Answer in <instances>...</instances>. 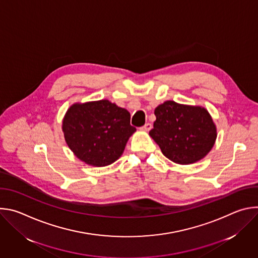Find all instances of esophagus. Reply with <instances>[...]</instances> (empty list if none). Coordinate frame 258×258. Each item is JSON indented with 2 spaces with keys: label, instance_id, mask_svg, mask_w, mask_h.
Instances as JSON below:
<instances>
[{
  "label": "esophagus",
  "instance_id": "obj_1",
  "mask_svg": "<svg viewBox=\"0 0 258 258\" xmlns=\"http://www.w3.org/2000/svg\"><path fill=\"white\" fill-rule=\"evenodd\" d=\"M151 128H152V124H151V123H149V122H148V123H146L144 126H142V127H141V130H142V131H144V132H149Z\"/></svg>",
  "mask_w": 258,
  "mask_h": 258
}]
</instances>
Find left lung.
Returning <instances> with one entry per match:
<instances>
[{
	"instance_id": "left-lung-1",
	"label": "left lung",
	"mask_w": 258,
	"mask_h": 258,
	"mask_svg": "<svg viewBox=\"0 0 258 258\" xmlns=\"http://www.w3.org/2000/svg\"><path fill=\"white\" fill-rule=\"evenodd\" d=\"M156 120L149 132L165 157L177 164H192L212 149L217 134L204 107L165 101L155 108Z\"/></svg>"
}]
</instances>
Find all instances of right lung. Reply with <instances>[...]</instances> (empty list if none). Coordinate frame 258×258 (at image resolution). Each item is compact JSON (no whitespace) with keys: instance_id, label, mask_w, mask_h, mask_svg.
<instances>
[{"instance_id":"add662e5","label":"right lung","mask_w":258,"mask_h":258,"mask_svg":"<svg viewBox=\"0 0 258 258\" xmlns=\"http://www.w3.org/2000/svg\"><path fill=\"white\" fill-rule=\"evenodd\" d=\"M69 149L88 165L102 167L115 162L136 132L131 114L109 100L72 104L62 121Z\"/></svg>"}]
</instances>
